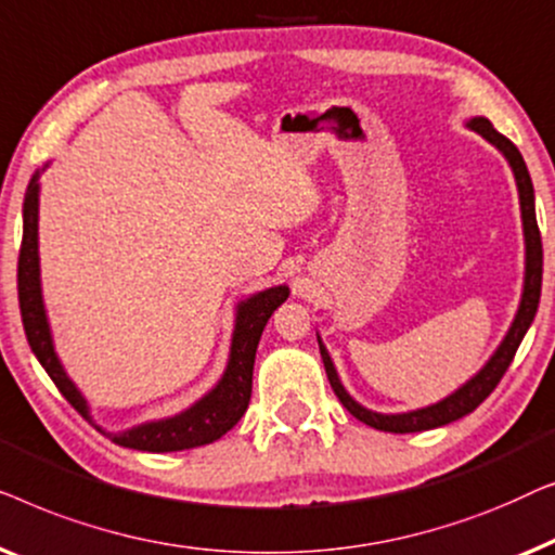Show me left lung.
Wrapping results in <instances>:
<instances>
[{"label":"left lung","mask_w":555,"mask_h":555,"mask_svg":"<svg viewBox=\"0 0 555 555\" xmlns=\"http://www.w3.org/2000/svg\"><path fill=\"white\" fill-rule=\"evenodd\" d=\"M475 132H480L482 138L490 140L498 151H501L505 158H508L513 173H515V183H518V196H520V214H522V233H526V286H522V299H520V309L513 319L511 332L505 334L503 345L498 347V352L490 357V362L482 366V370L475 374V377L457 389L455 395L444 397L442 402L433 404V408L425 410H415V412H404V415H379V412L364 410L362 404H357L352 397L347 395V389L341 387V382L337 377V370H334L330 354L322 341H319V352H322L324 359V370L326 377H330V385L334 389V395L339 397V402L352 412V415L359 420V423L374 427V430L382 433H423V430H433V427L455 423V420L465 417L467 412H473L478 404L486 400V397L493 392L498 387V382L503 379L505 370H508L515 352H518L522 337H526L530 322H533L535 311H538V301H541V279H543V244H541V231H538V221H535V203H533V183H530L526 160L518 147H515L508 138L501 135L493 128V122L486 118H475L467 122Z\"/></svg>","instance_id":"obj_1"}]
</instances>
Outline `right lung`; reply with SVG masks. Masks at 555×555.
Returning a JSON list of instances; mask_svg holds the SVG:
<instances>
[{"label":"right lung","instance_id":"right-lung-1","mask_svg":"<svg viewBox=\"0 0 555 555\" xmlns=\"http://www.w3.org/2000/svg\"><path fill=\"white\" fill-rule=\"evenodd\" d=\"M37 176L29 183L25 196V229H22V246H20V261H17V292H20V311L22 324H25V334L29 347H33L35 357L40 359L44 372L50 374L54 387L60 389L62 397L80 412L85 420H90L88 402L77 392V387L67 379L65 370H62L57 354H54L50 326H47L44 304L40 292V256H37ZM288 288L274 286L267 292L251 296L244 304H238L236 317V332H233L231 345V359L225 366V374L218 382L216 389L203 397L201 402L193 404L191 410L181 412V415L160 420V423H147L140 427H132L128 433L111 435L105 430H98L111 437L113 442L122 444V448L132 450H147V452H173V450H189L201 448L218 440L225 435L233 425L244 417L251 400V377H254V359L256 347H259L261 332L267 326L269 317L274 314L276 307L286 301Z\"/></svg>","mask_w":555,"mask_h":555}]
</instances>
